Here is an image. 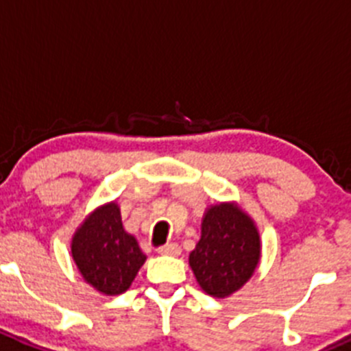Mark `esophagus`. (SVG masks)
I'll return each instance as SVG.
<instances>
[{
  "mask_svg": "<svg viewBox=\"0 0 351 351\" xmlns=\"http://www.w3.org/2000/svg\"><path fill=\"white\" fill-rule=\"evenodd\" d=\"M159 254H166V256H178L182 253V247H180L176 242H168V244L160 245L159 250H157Z\"/></svg>",
  "mask_w": 351,
  "mask_h": 351,
  "instance_id": "obj_1",
  "label": "esophagus"
}]
</instances>
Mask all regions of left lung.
Returning <instances> with one entry per match:
<instances>
[{
    "label": "left lung",
    "mask_w": 351,
    "mask_h": 351,
    "mask_svg": "<svg viewBox=\"0 0 351 351\" xmlns=\"http://www.w3.org/2000/svg\"><path fill=\"white\" fill-rule=\"evenodd\" d=\"M260 256L254 221L234 202H221L206 211L201 239L189 263L202 291L213 298H227L251 279Z\"/></svg>",
    "instance_id": "obj_1"
}]
</instances>
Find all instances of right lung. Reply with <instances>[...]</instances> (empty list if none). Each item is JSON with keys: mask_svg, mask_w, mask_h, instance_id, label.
Segmentation results:
<instances>
[{"mask_svg": "<svg viewBox=\"0 0 351 351\" xmlns=\"http://www.w3.org/2000/svg\"><path fill=\"white\" fill-rule=\"evenodd\" d=\"M71 253L83 279L107 296L124 293L147 260L136 239L123 228L116 202L97 208L81 223Z\"/></svg>", "mask_w": 351, "mask_h": 351, "instance_id": "right-lung-1", "label": "right lung"}]
</instances>
